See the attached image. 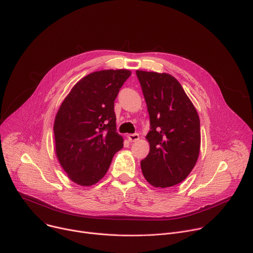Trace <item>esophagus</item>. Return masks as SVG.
<instances>
[{
	"instance_id": "1",
	"label": "esophagus",
	"mask_w": 253,
	"mask_h": 253,
	"mask_svg": "<svg viewBox=\"0 0 253 253\" xmlns=\"http://www.w3.org/2000/svg\"><path fill=\"white\" fill-rule=\"evenodd\" d=\"M127 138L130 142H136V141L139 140V134H137V133L129 134V135H127Z\"/></svg>"
}]
</instances>
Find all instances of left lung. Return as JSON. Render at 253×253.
Masks as SVG:
<instances>
[{"instance_id":"left-lung-1","label":"left lung","mask_w":253,"mask_h":253,"mask_svg":"<svg viewBox=\"0 0 253 253\" xmlns=\"http://www.w3.org/2000/svg\"><path fill=\"white\" fill-rule=\"evenodd\" d=\"M147 110L150 150L142 173L154 187L174 186L189 175L200 151V121L181 84L167 73L137 70Z\"/></svg>"}]
</instances>
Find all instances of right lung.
Masks as SVG:
<instances>
[{"label":"right lung","mask_w":253,"mask_h":253,"mask_svg":"<svg viewBox=\"0 0 253 253\" xmlns=\"http://www.w3.org/2000/svg\"><path fill=\"white\" fill-rule=\"evenodd\" d=\"M131 71L101 70L85 76L62 102L54 122L56 156L72 181L91 186L123 147L114 101Z\"/></svg>","instance_id":"right-lung-1"}]
</instances>
